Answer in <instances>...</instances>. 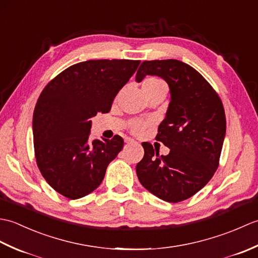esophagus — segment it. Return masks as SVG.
<instances>
[{
	"mask_svg": "<svg viewBox=\"0 0 258 258\" xmlns=\"http://www.w3.org/2000/svg\"><path fill=\"white\" fill-rule=\"evenodd\" d=\"M125 143L133 144V143H135V141H134L133 139H131V138H126V139H125Z\"/></svg>",
	"mask_w": 258,
	"mask_h": 258,
	"instance_id": "obj_1",
	"label": "esophagus"
}]
</instances>
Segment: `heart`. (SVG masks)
Segmentation results:
<instances>
[{"mask_svg": "<svg viewBox=\"0 0 258 258\" xmlns=\"http://www.w3.org/2000/svg\"><path fill=\"white\" fill-rule=\"evenodd\" d=\"M142 87H143V91L145 93V95L147 97H150L151 95L155 94V93L158 92H163V91H167V86L162 79L157 78V76H149L143 81V84H142ZM150 125L149 122H144V120L141 119H133L130 122V130L132 131L134 134H141L142 132H144L145 128Z\"/></svg>", "mask_w": 258, "mask_h": 258, "instance_id": "1", "label": "heart"}]
</instances>
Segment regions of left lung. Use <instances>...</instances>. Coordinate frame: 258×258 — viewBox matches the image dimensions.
<instances>
[{
	"label": "left lung",
	"instance_id": "8db88e82",
	"mask_svg": "<svg viewBox=\"0 0 258 258\" xmlns=\"http://www.w3.org/2000/svg\"><path fill=\"white\" fill-rule=\"evenodd\" d=\"M146 75L160 76L169 86L171 102L156 140L171 151L164 156L152 144H142L144 157L136 173L152 194L178 203L204 187L216 172L226 133L225 111L215 90L188 64L177 59L144 61L136 82Z\"/></svg>",
	"mask_w": 258,
	"mask_h": 258
}]
</instances>
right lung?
Returning a JSON list of instances; mask_svg holds the SVG:
<instances>
[{"mask_svg": "<svg viewBox=\"0 0 258 258\" xmlns=\"http://www.w3.org/2000/svg\"><path fill=\"white\" fill-rule=\"evenodd\" d=\"M141 61L91 59L55 76L36 102L33 140L37 167L48 185L70 200L96 189L122 151L119 135L89 141L91 118L108 113Z\"/></svg>", "mask_w": 258, "mask_h": 258, "instance_id": "1", "label": "right lung"}]
</instances>
